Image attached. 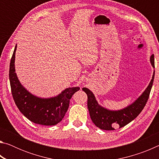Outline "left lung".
Returning <instances> with one entry per match:
<instances>
[{"label": "left lung", "mask_w": 159, "mask_h": 159, "mask_svg": "<svg viewBox=\"0 0 159 159\" xmlns=\"http://www.w3.org/2000/svg\"><path fill=\"white\" fill-rule=\"evenodd\" d=\"M150 61L154 68V55L151 56ZM154 74L155 71L149 85L143 93L130 105L117 111L107 109L99 105L94 94L88 88H83V90L88 95V108L94 124L102 130H115V128H122L133 120L146 105L154 82Z\"/></svg>", "instance_id": "left-lung-1"}]
</instances>
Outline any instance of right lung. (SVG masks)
Wrapping results in <instances>:
<instances>
[{
	"instance_id": "obj_1",
	"label": "right lung",
	"mask_w": 159,
	"mask_h": 159,
	"mask_svg": "<svg viewBox=\"0 0 159 159\" xmlns=\"http://www.w3.org/2000/svg\"><path fill=\"white\" fill-rule=\"evenodd\" d=\"M17 45L10 60L9 79L12 95L16 105L25 117L34 123L55 125L60 123L68 110L72 95L79 87L66 88L57 96L41 98L32 95L21 84L15 73V60Z\"/></svg>"
}]
</instances>
